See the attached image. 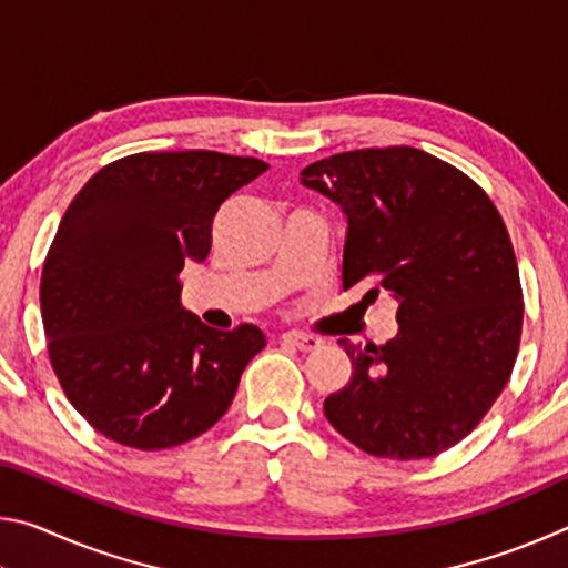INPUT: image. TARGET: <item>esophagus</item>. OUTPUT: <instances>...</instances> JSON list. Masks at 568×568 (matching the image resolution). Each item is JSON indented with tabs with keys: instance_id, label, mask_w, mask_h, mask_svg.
I'll return each instance as SVG.
<instances>
[{
	"instance_id": "1",
	"label": "esophagus",
	"mask_w": 568,
	"mask_h": 568,
	"mask_svg": "<svg viewBox=\"0 0 568 568\" xmlns=\"http://www.w3.org/2000/svg\"><path fill=\"white\" fill-rule=\"evenodd\" d=\"M281 341L295 345L297 351H315V348H321V345H323V341L318 338V335H307V333H297V331L283 333Z\"/></svg>"
}]
</instances>
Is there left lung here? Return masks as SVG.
<instances>
[{"label": "left lung", "mask_w": 568, "mask_h": 568, "mask_svg": "<svg viewBox=\"0 0 568 568\" xmlns=\"http://www.w3.org/2000/svg\"><path fill=\"white\" fill-rule=\"evenodd\" d=\"M301 182L348 220L343 287L398 301L396 338L338 341L353 376L325 418L371 456H438L478 426L518 355L524 295L501 215L468 175L408 145L341 152Z\"/></svg>", "instance_id": "left-lung-1"}]
</instances>
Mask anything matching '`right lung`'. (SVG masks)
<instances>
[{"mask_svg": "<svg viewBox=\"0 0 568 568\" xmlns=\"http://www.w3.org/2000/svg\"><path fill=\"white\" fill-rule=\"evenodd\" d=\"M265 170L210 150L138 152L67 207L42 267L47 351L64 396L114 444L162 450L205 434L265 348L255 325L207 328L180 303L220 205Z\"/></svg>", "mask_w": 568, "mask_h": 568, "instance_id": "add662e5", "label": "right lung"}]
</instances>
